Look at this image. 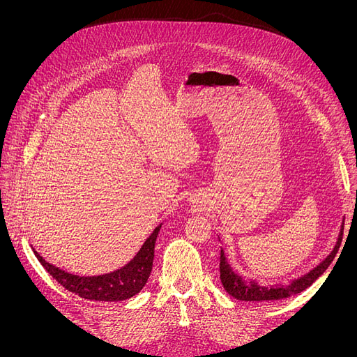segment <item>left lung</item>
<instances>
[{"label":"left lung","mask_w":357,"mask_h":357,"mask_svg":"<svg viewBox=\"0 0 357 357\" xmlns=\"http://www.w3.org/2000/svg\"><path fill=\"white\" fill-rule=\"evenodd\" d=\"M342 232H344V220L341 223V229L338 234L337 243H335L332 252L323 259V261L308 271L307 274L301 275L298 278H294L289 284H268L262 286L259 284L253 278H245L240 275L236 271H234L231 264L226 259L225 250L220 248V282L231 296L240 301H248V302H265V301H278L284 299L289 296H294L296 294H301L302 290L310 287L316 280L326 271L328 266L332 264L335 255L338 253V248L342 241ZM220 240V236H219Z\"/></svg>","instance_id":"1"}]
</instances>
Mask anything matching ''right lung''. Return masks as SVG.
Segmentation results:
<instances>
[{
    "label": "right lung",
    "instance_id": "obj_1",
    "mask_svg": "<svg viewBox=\"0 0 357 357\" xmlns=\"http://www.w3.org/2000/svg\"><path fill=\"white\" fill-rule=\"evenodd\" d=\"M162 223L153 229L144 241L137 255L125 266L116 269L113 273L102 275H77L63 271V269L49 264L43 259L34 248L32 252L37 256L38 262L45 266L46 271L73 294L89 301L100 302H117L135 296L147 283L152 273L155 244Z\"/></svg>",
    "mask_w": 357,
    "mask_h": 357
}]
</instances>
